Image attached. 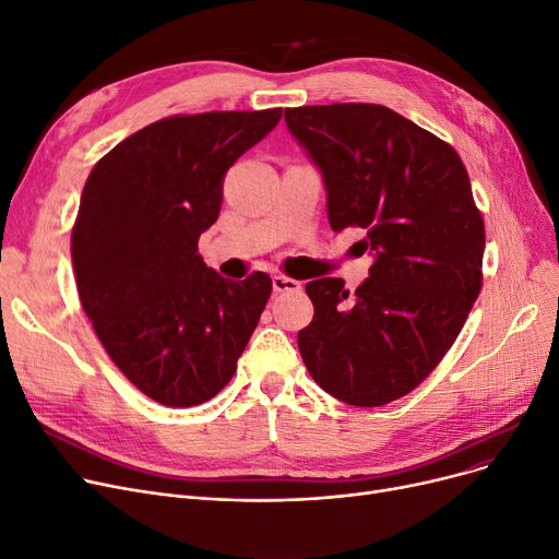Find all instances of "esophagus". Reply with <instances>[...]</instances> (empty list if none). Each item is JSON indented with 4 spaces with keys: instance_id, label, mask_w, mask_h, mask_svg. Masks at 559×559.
I'll list each match as a JSON object with an SVG mask.
<instances>
[{
    "instance_id": "esophagus-1",
    "label": "esophagus",
    "mask_w": 559,
    "mask_h": 559,
    "mask_svg": "<svg viewBox=\"0 0 559 559\" xmlns=\"http://www.w3.org/2000/svg\"><path fill=\"white\" fill-rule=\"evenodd\" d=\"M272 287H274V292H299L301 283L295 281V278H289V276L276 274V276H272Z\"/></svg>"
}]
</instances>
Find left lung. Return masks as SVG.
I'll return each instance as SVG.
<instances>
[{"label": "left lung", "instance_id": "left-lung-1", "mask_svg": "<svg viewBox=\"0 0 559 559\" xmlns=\"http://www.w3.org/2000/svg\"><path fill=\"white\" fill-rule=\"evenodd\" d=\"M319 167L333 230L365 228L369 278L306 285L314 306L299 331L314 383L358 407L413 392L447 356L483 287L485 224L457 152L380 104L285 110Z\"/></svg>", "mask_w": 559, "mask_h": 559}]
</instances>
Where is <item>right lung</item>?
Returning <instances> with one entry per match:
<instances>
[{
    "mask_svg": "<svg viewBox=\"0 0 559 559\" xmlns=\"http://www.w3.org/2000/svg\"><path fill=\"white\" fill-rule=\"evenodd\" d=\"M281 115L165 117L112 146L83 186L72 228L81 306L117 369L163 405H199L228 385L272 295L267 274L228 281L197 245L219 217L228 167Z\"/></svg>",
    "mask_w": 559,
    "mask_h": 559,
    "instance_id": "right-lung-1",
    "label": "right lung"
}]
</instances>
